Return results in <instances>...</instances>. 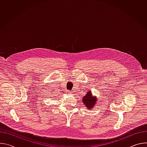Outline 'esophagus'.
Segmentation results:
<instances>
[{
	"instance_id": "obj_1",
	"label": "esophagus",
	"mask_w": 147,
	"mask_h": 147,
	"mask_svg": "<svg viewBox=\"0 0 147 147\" xmlns=\"http://www.w3.org/2000/svg\"><path fill=\"white\" fill-rule=\"evenodd\" d=\"M71 91H67V93L69 94H71Z\"/></svg>"
}]
</instances>
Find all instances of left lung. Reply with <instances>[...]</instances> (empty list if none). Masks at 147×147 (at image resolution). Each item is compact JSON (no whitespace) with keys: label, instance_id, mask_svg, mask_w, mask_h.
<instances>
[{"label":"left lung","instance_id":"8db88e82","mask_svg":"<svg viewBox=\"0 0 147 147\" xmlns=\"http://www.w3.org/2000/svg\"><path fill=\"white\" fill-rule=\"evenodd\" d=\"M96 101H97V99L96 98L92 96L91 91H88L86 95L82 98L84 105H85L86 107L88 109L92 108V107L95 105Z\"/></svg>","mask_w":147,"mask_h":147}]
</instances>
